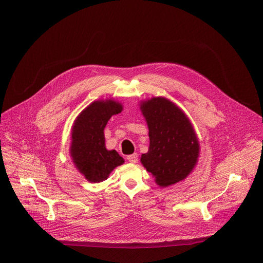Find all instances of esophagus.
Instances as JSON below:
<instances>
[{"label":"esophagus","mask_w":263,"mask_h":263,"mask_svg":"<svg viewBox=\"0 0 263 263\" xmlns=\"http://www.w3.org/2000/svg\"><path fill=\"white\" fill-rule=\"evenodd\" d=\"M127 159H128V161H129V162L136 163V162L138 161V156H137V154H136V153H135V154H131V155L127 156Z\"/></svg>","instance_id":"obj_1"}]
</instances>
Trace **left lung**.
<instances>
[{
	"mask_svg": "<svg viewBox=\"0 0 263 263\" xmlns=\"http://www.w3.org/2000/svg\"><path fill=\"white\" fill-rule=\"evenodd\" d=\"M140 110L149 137L148 151L140 158L142 165L161 187L184 180L200 155V143L191 121L176 104L162 97L141 102Z\"/></svg>",
	"mask_w": 263,
	"mask_h": 263,
	"instance_id": "1",
	"label": "left lung"
}]
</instances>
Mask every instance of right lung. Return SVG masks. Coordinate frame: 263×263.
I'll return each mask as SVG.
<instances>
[{"mask_svg":"<svg viewBox=\"0 0 263 263\" xmlns=\"http://www.w3.org/2000/svg\"><path fill=\"white\" fill-rule=\"evenodd\" d=\"M123 105L114 100H99L88 105L74 120L71 128L70 157L77 170L92 183L105 181L125 160L116 149L106 148L104 129Z\"/></svg>","mask_w":263,"mask_h":263,"instance_id":"obj_1","label":"right lung"}]
</instances>
